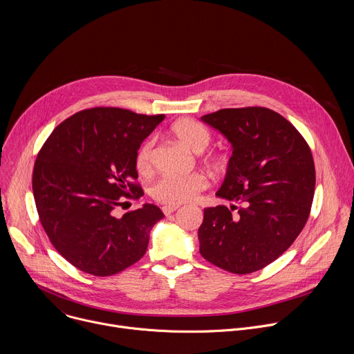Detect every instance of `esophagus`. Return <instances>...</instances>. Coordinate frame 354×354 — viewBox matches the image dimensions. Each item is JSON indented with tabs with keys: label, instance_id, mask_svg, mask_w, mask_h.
<instances>
[{
	"label": "esophagus",
	"instance_id": "obj_1",
	"mask_svg": "<svg viewBox=\"0 0 354 354\" xmlns=\"http://www.w3.org/2000/svg\"><path fill=\"white\" fill-rule=\"evenodd\" d=\"M178 209H179V206H176V205H165V206H162V212H164L165 216H169L171 213H174Z\"/></svg>",
	"mask_w": 354,
	"mask_h": 354
}]
</instances>
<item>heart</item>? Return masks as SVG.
Wrapping results in <instances>:
<instances>
[{
  "label": "heart",
  "mask_w": 354,
  "mask_h": 354,
  "mask_svg": "<svg viewBox=\"0 0 354 354\" xmlns=\"http://www.w3.org/2000/svg\"><path fill=\"white\" fill-rule=\"evenodd\" d=\"M172 137L189 148L193 153L198 154L209 147L212 141L210 131L198 122L193 119H180L171 126ZM153 153L154 142L147 140L138 148L136 157V167L140 174H148L153 169ZM207 162L218 168L223 165V158L217 154L207 157ZM209 186V180L203 174H192L186 176H165L158 180L151 193L153 197L165 205H182L193 200L201 190Z\"/></svg>",
  "instance_id": "obj_1"
}]
</instances>
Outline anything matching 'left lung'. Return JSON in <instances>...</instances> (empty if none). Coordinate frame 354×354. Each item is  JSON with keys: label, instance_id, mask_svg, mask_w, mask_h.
<instances>
[{"label": "left lung", "instance_id": "left-lung-1", "mask_svg": "<svg viewBox=\"0 0 354 354\" xmlns=\"http://www.w3.org/2000/svg\"><path fill=\"white\" fill-rule=\"evenodd\" d=\"M200 120L232 148L216 196L232 201L205 209L197 236L200 254L236 274L276 261L304 228L315 192L311 149L297 129L268 108L221 109Z\"/></svg>", "mask_w": 354, "mask_h": 354}]
</instances>
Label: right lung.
<instances>
[{
  "mask_svg": "<svg viewBox=\"0 0 354 354\" xmlns=\"http://www.w3.org/2000/svg\"><path fill=\"white\" fill-rule=\"evenodd\" d=\"M165 119L120 108H93L60 123L43 144L33 169L40 223L59 254L77 269L112 276L140 261L149 232L164 218L154 205L118 218L120 197L142 190L136 157Z\"/></svg>",
  "mask_w": 354,
  "mask_h": 354,
  "instance_id": "add662e5",
  "label": "right lung"
}]
</instances>
